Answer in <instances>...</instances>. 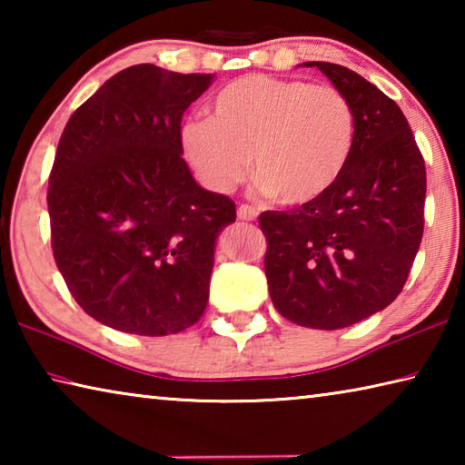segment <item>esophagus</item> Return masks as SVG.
I'll use <instances>...</instances> for the list:
<instances>
[{
	"label": "esophagus",
	"instance_id": "obj_1",
	"mask_svg": "<svg viewBox=\"0 0 465 465\" xmlns=\"http://www.w3.org/2000/svg\"><path fill=\"white\" fill-rule=\"evenodd\" d=\"M258 215V211L254 207H250V204H240L238 207V219L242 222H254Z\"/></svg>",
	"mask_w": 465,
	"mask_h": 465
}]
</instances>
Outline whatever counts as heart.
I'll use <instances>...</instances> for the list:
<instances>
[{"label": "heart", "mask_w": 465, "mask_h": 465, "mask_svg": "<svg viewBox=\"0 0 465 465\" xmlns=\"http://www.w3.org/2000/svg\"><path fill=\"white\" fill-rule=\"evenodd\" d=\"M355 110L332 85L243 75L215 94L209 119L184 124L183 147L215 193H232L250 170L258 193L287 207L322 199L349 166Z\"/></svg>", "instance_id": "1"}]
</instances>
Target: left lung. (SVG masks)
<instances>
[{
  "label": "left lung",
  "mask_w": 465,
  "mask_h": 465,
  "mask_svg": "<svg viewBox=\"0 0 465 465\" xmlns=\"http://www.w3.org/2000/svg\"><path fill=\"white\" fill-rule=\"evenodd\" d=\"M355 110L351 162L322 199L264 211V272L274 308L293 324L338 330L400 295L424 230L427 170L400 106L349 67L310 61Z\"/></svg>",
  "instance_id": "1"
}]
</instances>
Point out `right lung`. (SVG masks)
Segmentation results:
<instances>
[{"mask_svg":"<svg viewBox=\"0 0 465 465\" xmlns=\"http://www.w3.org/2000/svg\"><path fill=\"white\" fill-rule=\"evenodd\" d=\"M211 82L127 67L61 133L46 191L54 262L77 305L121 332L176 334L207 308L215 240L235 203L194 183L180 123Z\"/></svg>","mask_w":465,"mask_h":465,"instance_id":"add662e5","label":"right lung"}]
</instances>
